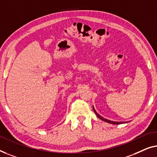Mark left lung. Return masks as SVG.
<instances>
[{
	"instance_id": "obj_1",
	"label": "left lung",
	"mask_w": 157,
	"mask_h": 157,
	"mask_svg": "<svg viewBox=\"0 0 157 157\" xmlns=\"http://www.w3.org/2000/svg\"><path fill=\"white\" fill-rule=\"evenodd\" d=\"M92 109H93V111H94V113L96 114V115L100 119V120H103V121H105V122H108V123H110V124H123V123H127V122H113V121H111V120H107V119H105L104 117H101L100 114H99L98 112H96V110L94 109V107H92Z\"/></svg>"
}]
</instances>
